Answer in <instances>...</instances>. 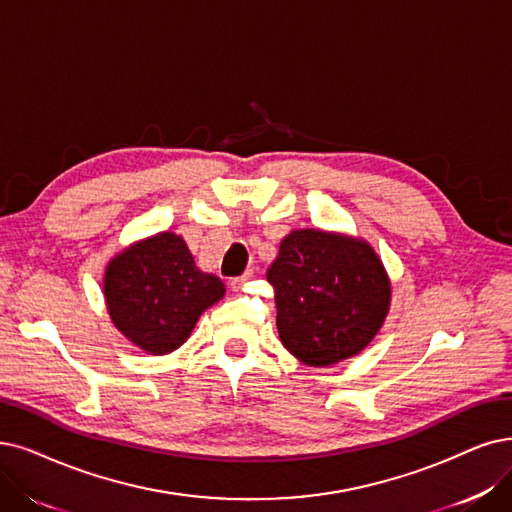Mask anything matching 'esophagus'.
Returning a JSON list of instances; mask_svg holds the SVG:
<instances>
[{"instance_id": "1", "label": "esophagus", "mask_w": 512, "mask_h": 512, "mask_svg": "<svg viewBox=\"0 0 512 512\" xmlns=\"http://www.w3.org/2000/svg\"><path fill=\"white\" fill-rule=\"evenodd\" d=\"M252 277V271H248L245 275H241V277H235V279H231V288L235 290V292H239V290H243V285H245V281H248Z\"/></svg>"}]
</instances>
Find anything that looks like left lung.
I'll return each mask as SVG.
<instances>
[{
	"label": "left lung",
	"mask_w": 512,
	"mask_h": 512,
	"mask_svg": "<svg viewBox=\"0 0 512 512\" xmlns=\"http://www.w3.org/2000/svg\"><path fill=\"white\" fill-rule=\"evenodd\" d=\"M267 279L283 346L315 367L363 351L391 302V283L370 245L317 229L285 237Z\"/></svg>",
	"instance_id": "1"
}]
</instances>
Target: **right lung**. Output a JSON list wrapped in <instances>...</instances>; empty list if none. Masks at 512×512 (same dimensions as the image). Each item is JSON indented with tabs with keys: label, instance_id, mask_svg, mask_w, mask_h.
<instances>
[{
	"label": "right lung",
	"instance_id": "1",
	"mask_svg": "<svg viewBox=\"0 0 512 512\" xmlns=\"http://www.w3.org/2000/svg\"><path fill=\"white\" fill-rule=\"evenodd\" d=\"M222 296V281L201 273L185 239L174 233L130 245L105 273L107 309L115 327L151 355L178 349L199 315Z\"/></svg>",
	"mask_w": 512,
	"mask_h": 512
}]
</instances>
